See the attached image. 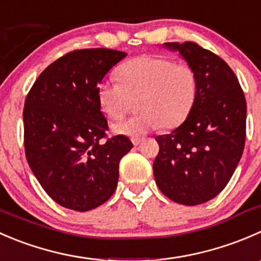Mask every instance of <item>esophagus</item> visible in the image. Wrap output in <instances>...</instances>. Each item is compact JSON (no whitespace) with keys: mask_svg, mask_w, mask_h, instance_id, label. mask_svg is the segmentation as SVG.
Masks as SVG:
<instances>
[{"mask_svg":"<svg viewBox=\"0 0 261 261\" xmlns=\"http://www.w3.org/2000/svg\"><path fill=\"white\" fill-rule=\"evenodd\" d=\"M142 141H143V138H141V137H134V138H132V143H133L134 146H138Z\"/></svg>","mask_w":261,"mask_h":261,"instance_id":"1","label":"esophagus"}]
</instances>
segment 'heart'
I'll return each instance as SVG.
<instances>
[{"label": "heart", "mask_w": 261, "mask_h": 261, "mask_svg": "<svg viewBox=\"0 0 261 261\" xmlns=\"http://www.w3.org/2000/svg\"><path fill=\"white\" fill-rule=\"evenodd\" d=\"M116 81L97 87V100L112 120H119L137 99V114L114 125L123 136H143L159 125L174 128L192 112L198 95L195 69L187 62L164 56H141L123 63L115 71Z\"/></svg>", "instance_id": "obj_1"}]
</instances>
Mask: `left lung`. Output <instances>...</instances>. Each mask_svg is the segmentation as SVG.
I'll return each instance as SVG.
<instances>
[{"mask_svg": "<svg viewBox=\"0 0 261 261\" xmlns=\"http://www.w3.org/2000/svg\"><path fill=\"white\" fill-rule=\"evenodd\" d=\"M195 69L198 95L192 112L170 134L156 137L157 187L184 205L213 199L228 184L246 138V100L228 64L194 42L165 43Z\"/></svg>", "mask_w": 261, "mask_h": 261, "instance_id": "obj_1", "label": "left lung"}]
</instances>
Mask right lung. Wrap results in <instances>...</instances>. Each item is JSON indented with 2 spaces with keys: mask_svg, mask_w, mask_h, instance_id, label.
Returning a JSON list of instances; mask_svg holds the SVG:
<instances>
[{
  "mask_svg": "<svg viewBox=\"0 0 261 261\" xmlns=\"http://www.w3.org/2000/svg\"><path fill=\"white\" fill-rule=\"evenodd\" d=\"M124 51L76 49L40 73L24 105L28 164L59 205L86 212L115 192L119 162L133 147L128 137L107 136L97 87Z\"/></svg>",
  "mask_w": 261,
  "mask_h": 261,
  "instance_id": "add662e5",
  "label": "right lung"
}]
</instances>
